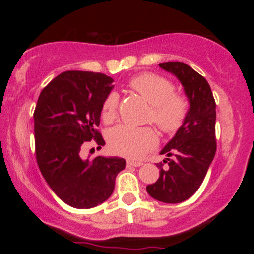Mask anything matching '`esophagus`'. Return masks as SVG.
Wrapping results in <instances>:
<instances>
[{"label": "esophagus", "instance_id": "esophagus-1", "mask_svg": "<svg viewBox=\"0 0 254 254\" xmlns=\"http://www.w3.org/2000/svg\"><path fill=\"white\" fill-rule=\"evenodd\" d=\"M143 164L142 162H138V161H131V160H127V167H139V166H142Z\"/></svg>", "mask_w": 254, "mask_h": 254}]
</instances>
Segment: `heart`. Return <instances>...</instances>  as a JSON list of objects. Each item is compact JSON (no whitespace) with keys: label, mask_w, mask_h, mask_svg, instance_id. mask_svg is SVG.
<instances>
[{"label":"heart","mask_w":254,"mask_h":254,"mask_svg":"<svg viewBox=\"0 0 254 254\" xmlns=\"http://www.w3.org/2000/svg\"><path fill=\"white\" fill-rule=\"evenodd\" d=\"M131 89L138 93L150 105L148 121L153 122L162 132L174 133L182 127L189 113V101L184 95L174 93V86L160 75L144 72L130 80ZM118 94L111 92L101 107V118L112 123L117 117ZM157 143L156 132L149 127H133L118 125L111 130L109 145L118 155L139 159Z\"/></svg>","instance_id":"obj_1"}]
</instances>
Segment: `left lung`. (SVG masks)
<instances>
[{"label": "left lung", "instance_id": "1", "mask_svg": "<svg viewBox=\"0 0 254 254\" xmlns=\"http://www.w3.org/2000/svg\"><path fill=\"white\" fill-rule=\"evenodd\" d=\"M159 65L180 81L190 107L182 127L160 151L167 157L156 164L160 177L147 186V192L160 202L176 204L199 189L214 160L216 104L208 81L190 65L183 62Z\"/></svg>", "mask_w": 254, "mask_h": 254}]
</instances>
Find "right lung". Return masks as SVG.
Segmentation results:
<instances>
[{
    "instance_id": "obj_1",
    "label": "right lung",
    "mask_w": 254,
    "mask_h": 254,
    "mask_svg": "<svg viewBox=\"0 0 254 254\" xmlns=\"http://www.w3.org/2000/svg\"><path fill=\"white\" fill-rule=\"evenodd\" d=\"M113 78L100 72L69 70L40 93L34 110V138L39 170L51 190L72 208H94L112 194L125 160L83 159L84 142L105 145L97 127Z\"/></svg>"
}]
</instances>
